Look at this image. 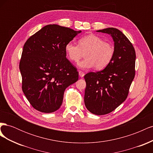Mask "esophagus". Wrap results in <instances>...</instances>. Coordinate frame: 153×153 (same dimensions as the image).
I'll return each mask as SVG.
<instances>
[{"instance_id":"obj_1","label":"esophagus","mask_w":153,"mask_h":153,"mask_svg":"<svg viewBox=\"0 0 153 153\" xmlns=\"http://www.w3.org/2000/svg\"><path fill=\"white\" fill-rule=\"evenodd\" d=\"M78 73H79V76L80 77H83V76L85 75V73L83 72V71H79V72H78Z\"/></svg>"}]
</instances>
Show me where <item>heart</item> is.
<instances>
[{"label":"heart","mask_w":153,"mask_h":153,"mask_svg":"<svg viewBox=\"0 0 153 153\" xmlns=\"http://www.w3.org/2000/svg\"><path fill=\"white\" fill-rule=\"evenodd\" d=\"M65 52L70 61L78 62L84 57L85 59L78 63L82 69L92 67L101 70L107 66L112 61L114 54V45L104 41L95 34H89L78 40V45L68 43L66 45Z\"/></svg>","instance_id":"1"}]
</instances>
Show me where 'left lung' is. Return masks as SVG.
Segmentation results:
<instances>
[{"mask_svg":"<svg viewBox=\"0 0 153 153\" xmlns=\"http://www.w3.org/2000/svg\"><path fill=\"white\" fill-rule=\"evenodd\" d=\"M98 32L110 34L114 41V54L108 65L84 76L85 105L92 114L101 115L112 112L127 98L135 75L136 53L132 43L119 30L110 27Z\"/></svg>","mask_w":153,"mask_h":153,"instance_id":"left-lung-1","label":"left lung"}]
</instances>
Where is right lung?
<instances>
[{"label":"right lung","mask_w":153,"mask_h":153,"mask_svg":"<svg viewBox=\"0 0 153 153\" xmlns=\"http://www.w3.org/2000/svg\"><path fill=\"white\" fill-rule=\"evenodd\" d=\"M81 32L48 25L26 41L19 64L22 87L36 110L43 113L58 110L64 91L78 80L77 69L67 59L65 47Z\"/></svg>","instance_id":"obj_1"}]
</instances>
